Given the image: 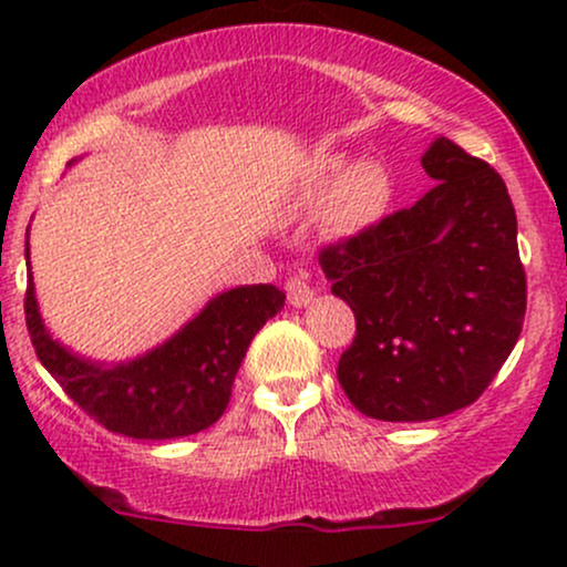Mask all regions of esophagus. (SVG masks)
I'll use <instances>...</instances> for the list:
<instances>
[{
  "label": "esophagus",
  "mask_w": 567,
  "mask_h": 567,
  "mask_svg": "<svg viewBox=\"0 0 567 567\" xmlns=\"http://www.w3.org/2000/svg\"><path fill=\"white\" fill-rule=\"evenodd\" d=\"M285 292H288L290 306H298V309L315 301V288H311L309 277H306V275L290 277L288 282H285Z\"/></svg>",
  "instance_id": "34e87169"
}]
</instances>
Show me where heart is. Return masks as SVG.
I'll return each instance as SVG.
<instances>
[{
	"label": "heart",
	"instance_id": "heart-1",
	"mask_svg": "<svg viewBox=\"0 0 567 567\" xmlns=\"http://www.w3.org/2000/svg\"><path fill=\"white\" fill-rule=\"evenodd\" d=\"M341 171L333 162L328 178L322 181V194L330 192V224L338 231H360L381 218L392 199V178L386 167L375 159H360Z\"/></svg>",
	"mask_w": 567,
	"mask_h": 567
}]
</instances>
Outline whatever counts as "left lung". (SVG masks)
I'll use <instances>...</instances> for the list:
<instances>
[{"mask_svg": "<svg viewBox=\"0 0 567 567\" xmlns=\"http://www.w3.org/2000/svg\"><path fill=\"white\" fill-rule=\"evenodd\" d=\"M421 165L434 186L413 207L320 250L357 320L338 383L379 421L472 405L512 354L528 303L504 178L447 138Z\"/></svg>", "mask_w": 567, "mask_h": 567, "instance_id": "1", "label": "left lung"}]
</instances>
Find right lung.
Listing matches in <instances>:
<instances>
[{
    "instance_id": "obj_1",
    "label": "right lung",
    "mask_w": 567,
    "mask_h": 567,
    "mask_svg": "<svg viewBox=\"0 0 567 567\" xmlns=\"http://www.w3.org/2000/svg\"><path fill=\"white\" fill-rule=\"evenodd\" d=\"M282 306L285 292L275 285H243L213 298L171 341L148 354L101 365L50 338L37 309L31 271L23 301L39 362L90 419L133 440L188 437L216 424L229 405L247 347Z\"/></svg>"
}]
</instances>
